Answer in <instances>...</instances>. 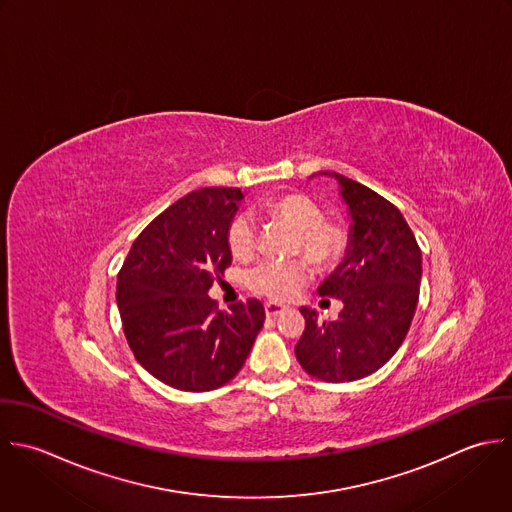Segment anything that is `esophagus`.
<instances>
[{"label": "esophagus", "mask_w": 512, "mask_h": 512, "mask_svg": "<svg viewBox=\"0 0 512 512\" xmlns=\"http://www.w3.org/2000/svg\"><path fill=\"white\" fill-rule=\"evenodd\" d=\"M285 311H287V307H283V305L265 303V315H267V317H277V315H281V313H285Z\"/></svg>", "instance_id": "34e87169"}]
</instances>
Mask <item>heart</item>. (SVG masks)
Wrapping results in <instances>:
<instances>
[{
	"mask_svg": "<svg viewBox=\"0 0 512 512\" xmlns=\"http://www.w3.org/2000/svg\"><path fill=\"white\" fill-rule=\"evenodd\" d=\"M269 213L297 229L295 249H303L315 263H335L347 245L345 229L329 219H323L321 207L301 193H289L269 203ZM257 229L255 221L239 213L227 227V247L235 259H249L255 251ZM313 271L307 259L291 261H263L247 271V285L257 295L273 301H287L295 297L311 279Z\"/></svg>",
	"mask_w": 512,
	"mask_h": 512,
	"instance_id": "1",
	"label": "heart"
}]
</instances>
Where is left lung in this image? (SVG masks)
<instances>
[{
    "instance_id": "left-lung-1",
    "label": "left lung",
    "mask_w": 512,
    "mask_h": 512,
    "mask_svg": "<svg viewBox=\"0 0 512 512\" xmlns=\"http://www.w3.org/2000/svg\"><path fill=\"white\" fill-rule=\"evenodd\" d=\"M321 173L337 179L353 221L345 259L319 287V295L341 299L343 309L335 321H319L313 309L301 307L305 331L295 355L311 377L349 383L379 371L405 341L423 261L391 201L341 173Z\"/></svg>"
}]
</instances>
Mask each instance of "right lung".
Here are the masks:
<instances>
[{
	"label": "right lung",
	"mask_w": 512,
	"mask_h": 512,
	"mask_svg": "<svg viewBox=\"0 0 512 512\" xmlns=\"http://www.w3.org/2000/svg\"><path fill=\"white\" fill-rule=\"evenodd\" d=\"M243 199L235 187L197 189L157 215L117 275V307L137 363L191 393L229 383L245 365L265 309L257 299L219 311L207 295L231 265L227 227Z\"/></svg>",
	"instance_id": "add662e5"
}]
</instances>
